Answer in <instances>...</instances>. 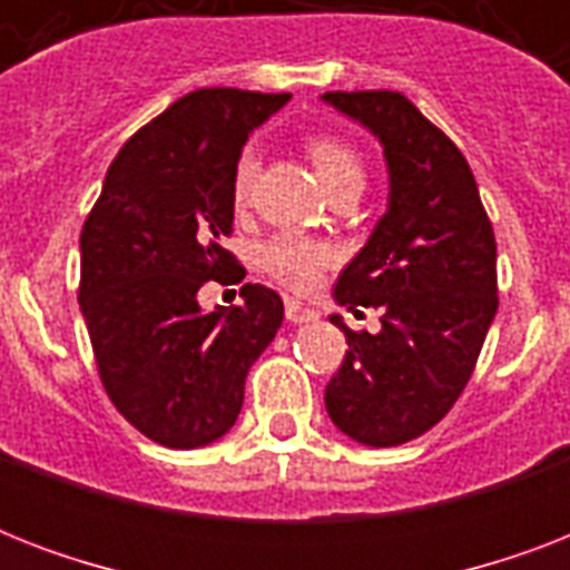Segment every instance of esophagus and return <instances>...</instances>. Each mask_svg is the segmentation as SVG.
<instances>
[{
	"mask_svg": "<svg viewBox=\"0 0 570 570\" xmlns=\"http://www.w3.org/2000/svg\"><path fill=\"white\" fill-rule=\"evenodd\" d=\"M286 320L295 322V325H304V322H316L320 320V313L307 307V304L295 302V298H286Z\"/></svg>",
	"mask_w": 570,
	"mask_h": 570,
	"instance_id": "obj_1",
	"label": "esophagus"
}]
</instances>
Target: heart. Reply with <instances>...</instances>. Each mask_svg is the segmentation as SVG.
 I'll return each mask as SVG.
<instances>
[{
	"label": "heart",
	"mask_w": 570,
	"mask_h": 570,
	"mask_svg": "<svg viewBox=\"0 0 570 570\" xmlns=\"http://www.w3.org/2000/svg\"><path fill=\"white\" fill-rule=\"evenodd\" d=\"M304 150H307L313 168H316L320 180L325 183V189L331 195L340 189H364V156L357 154L346 138L320 132V136H311L304 141ZM254 180H257V154L254 150H242L236 165H233V204H248ZM331 259H334V248H331L328 242L311 239V236H302V233H277L259 250V263H263L268 275L281 281L284 286H289V289H295V293H304V289L316 286L322 272L331 266Z\"/></svg>",
	"instance_id": "obj_1"
}]
</instances>
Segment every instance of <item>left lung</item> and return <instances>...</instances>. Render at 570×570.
I'll return each mask as SVG.
<instances>
[{"label":"left lung","mask_w":570,"mask_h":570,"mask_svg":"<svg viewBox=\"0 0 570 570\" xmlns=\"http://www.w3.org/2000/svg\"><path fill=\"white\" fill-rule=\"evenodd\" d=\"M322 100L373 129L390 171L387 213L343 275L340 304L381 311L352 331L325 387L340 432L399 446L429 432L468 387L497 313V242L468 159L399 91H328Z\"/></svg>","instance_id":"1"}]
</instances>
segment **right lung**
Returning a JSON list of instances; mask_svg holds the SVG:
<instances>
[{
	"label": "right lung",
	"mask_w": 570,
	"mask_h": 570,
	"mask_svg": "<svg viewBox=\"0 0 570 570\" xmlns=\"http://www.w3.org/2000/svg\"><path fill=\"white\" fill-rule=\"evenodd\" d=\"M293 94L200 88L141 127L109 165L79 236L82 307L111 405L150 441L195 450L242 411L250 364L275 340L284 302L245 284V304L204 313L206 281L239 284L233 165L254 127Z\"/></svg>",
	"instance_id": "add662e5"
}]
</instances>
